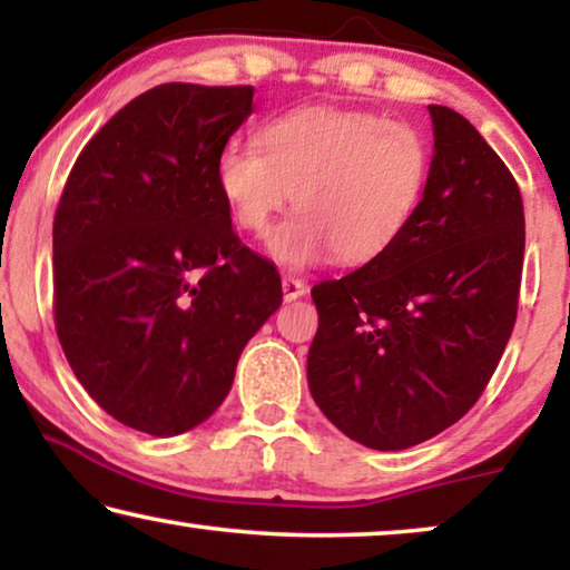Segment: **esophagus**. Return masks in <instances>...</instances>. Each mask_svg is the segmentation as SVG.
I'll list each match as a JSON object with an SVG mask.
<instances>
[{
	"instance_id": "obj_1",
	"label": "esophagus",
	"mask_w": 570,
	"mask_h": 570,
	"mask_svg": "<svg viewBox=\"0 0 570 570\" xmlns=\"http://www.w3.org/2000/svg\"><path fill=\"white\" fill-rule=\"evenodd\" d=\"M306 291H308V285L303 283V279L293 277V275H285L283 277V295H285V301L301 298V295H306Z\"/></svg>"
}]
</instances>
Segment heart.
I'll return each mask as SVG.
<instances>
[{
  "mask_svg": "<svg viewBox=\"0 0 570 570\" xmlns=\"http://www.w3.org/2000/svg\"><path fill=\"white\" fill-rule=\"evenodd\" d=\"M254 145H225L217 189L233 223L267 236L293 194L298 215L269 240L287 267L334 254L361 264L384 254L407 230L431 178L423 129L373 111L308 106L264 124Z\"/></svg>",
  "mask_w": 570,
  "mask_h": 570,
  "instance_id": "1",
  "label": "heart"
}]
</instances>
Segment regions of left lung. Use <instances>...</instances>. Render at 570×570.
I'll return each mask as SVG.
<instances>
[{
	"label": "left lung",
	"instance_id": "1",
	"mask_svg": "<svg viewBox=\"0 0 570 570\" xmlns=\"http://www.w3.org/2000/svg\"><path fill=\"white\" fill-rule=\"evenodd\" d=\"M433 168L407 230L368 264L314 285L308 389L347 439L400 451L472 410L519 311L524 202L462 114L428 106Z\"/></svg>",
	"mask_w": 570,
	"mask_h": 570
}]
</instances>
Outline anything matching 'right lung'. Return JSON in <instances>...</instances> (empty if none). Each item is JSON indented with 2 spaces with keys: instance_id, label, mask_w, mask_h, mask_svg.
Wrapping results in <instances>:
<instances>
[{
  "instance_id": "right-lung-1",
  "label": "right lung",
  "mask_w": 570,
  "mask_h": 570,
  "mask_svg": "<svg viewBox=\"0 0 570 570\" xmlns=\"http://www.w3.org/2000/svg\"><path fill=\"white\" fill-rule=\"evenodd\" d=\"M252 98V85H158L98 129L61 191V350L135 431L178 435L213 415L240 350L283 303L277 267L240 244L215 176Z\"/></svg>"
}]
</instances>
